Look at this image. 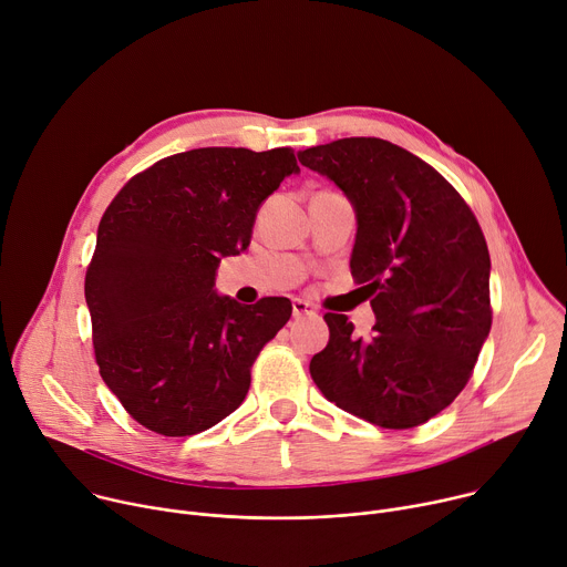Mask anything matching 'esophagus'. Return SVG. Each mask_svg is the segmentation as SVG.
<instances>
[{
	"instance_id": "34e87169",
	"label": "esophagus",
	"mask_w": 567,
	"mask_h": 567,
	"mask_svg": "<svg viewBox=\"0 0 567 567\" xmlns=\"http://www.w3.org/2000/svg\"><path fill=\"white\" fill-rule=\"evenodd\" d=\"M291 315H293V319H302V317H315L317 310H315V307H312L310 302H307V300L293 298V300H291Z\"/></svg>"
}]
</instances>
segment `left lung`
<instances>
[{
	"label": "left lung",
	"mask_w": 567,
	"mask_h": 567,
	"mask_svg": "<svg viewBox=\"0 0 567 567\" xmlns=\"http://www.w3.org/2000/svg\"><path fill=\"white\" fill-rule=\"evenodd\" d=\"M300 165L352 200V278L369 289L373 337L328 312L310 362L321 393L386 430L427 423L468 384L491 332V257L468 203L425 161L380 137L300 151Z\"/></svg>",
	"instance_id": "left-lung-1"
}]
</instances>
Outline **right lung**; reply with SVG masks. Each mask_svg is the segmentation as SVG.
Returning a JSON list of instances; mask_svg holds the SVG:
<instances>
[{
	"label": "right lung",
	"mask_w": 567,
	"mask_h": 567,
	"mask_svg": "<svg viewBox=\"0 0 567 567\" xmlns=\"http://www.w3.org/2000/svg\"><path fill=\"white\" fill-rule=\"evenodd\" d=\"M296 172L289 146L192 148L135 174L101 217L85 274L94 357L146 430L192 436L244 402L291 302L221 298L215 274L246 250L257 208Z\"/></svg>",
	"instance_id": "1"
}]
</instances>
